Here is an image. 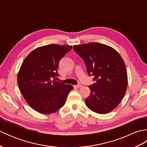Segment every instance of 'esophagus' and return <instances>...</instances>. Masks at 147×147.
<instances>
[{"instance_id":"34e87169","label":"esophagus","mask_w":147,"mask_h":147,"mask_svg":"<svg viewBox=\"0 0 147 147\" xmlns=\"http://www.w3.org/2000/svg\"><path fill=\"white\" fill-rule=\"evenodd\" d=\"M82 85H74V88H81V87H82Z\"/></svg>"}]
</instances>
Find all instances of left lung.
Segmentation results:
<instances>
[{
    "instance_id": "left-lung-1",
    "label": "left lung",
    "mask_w": 147,
    "mask_h": 147,
    "mask_svg": "<svg viewBox=\"0 0 147 147\" xmlns=\"http://www.w3.org/2000/svg\"><path fill=\"white\" fill-rule=\"evenodd\" d=\"M74 51L82 57L89 76L94 83L89 86L90 94L85 104L98 114H107L123 98L127 86L125 64L119 53L111 47L93 42L74 45Z\"/></svg>"
}]
</instances>
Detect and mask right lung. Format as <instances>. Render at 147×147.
Returning a JSON list of instances; mask_svg holds the SVG:
<instances>
[{
  "instance_id": "add662e5",
  "label": "right lung",
  "mask_w": 147,
  "mask_h": 147,
  "mask_svg": "<svg viewBox=\"0 0 147 147\" xmlns=\"http://www.w3.org/2000/svg\"><path fill=\"white\" fill-rule=\"evenodd\" d=\"M72 49L69 45L50 44L34 50L22 64L18 75L20 92L34 110L54 113L63 106L73 86L55 81L61 59Z\"/></svg>"
}]
</instances>
